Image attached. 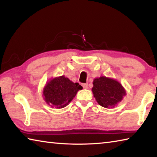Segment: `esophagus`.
<instances>
[{
    "mask_svg": "<svg viewBox=\"0 0 157 157\" xmlns=\"http://www.w3.org/2000/svg\"><path fill=\"white\" fill-rule=\"evenodd\" d=\"M82 86H83V88L85 89H88V84H82Z\"/></svg>",
    "mask_w": 157,
    "mask_h": 157,
    "instance_id": "esophagus-1",
    "label": "esophagus"
}]
</instances>
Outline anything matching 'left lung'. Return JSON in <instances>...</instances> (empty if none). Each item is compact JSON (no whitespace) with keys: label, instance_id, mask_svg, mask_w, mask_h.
Returning a JSON list of instances; mask_svg holds the SVG:
<instances>
[{"label":"left lung","instance_id":"left-lung-1","mask_svg":"<svg viewBox=\"0 0 157 157\" xmlns=\"http://www.w3.org/2000/svg\"><path fill=\"white\" fill-rule=\"evenodd\" d=\"M92 92L98 104L105 108H113L126 95V91L116 79L100 76L93 82Z\"/></svg>","mask_w":157,"mask_h":157}]
</instances>
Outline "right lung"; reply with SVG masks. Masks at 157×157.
I'll use <instances>...</instances> for the list:
<instances>
[{
    "label": "right lung",
    "instance_id": "1",
    "mask_svg": "<svg viewBox=\"0 0 157 157\" xmlns=\"http://www.w3.org/2000/svg\"><path fill=\"white\" fill-rule=\"evenodd\" d=\"M82 86L74 83L64 75L50 79L43 89V97L48 105L52 107L62 109L67 106Z\"/></svg>",
    "mask_w": 157,
    "mask_h": 157
}]
</instances>
